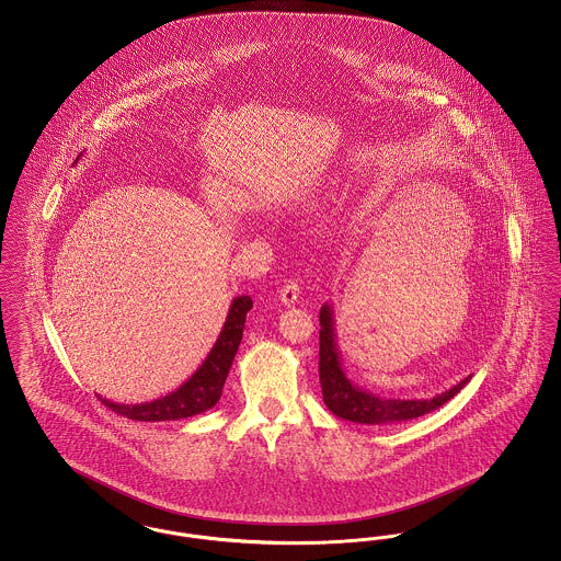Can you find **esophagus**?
Instances as JSON below:
<instances>
[{
    "mask_svg": "<svg viewBox=\"0 0 561 561\" xmlns=\"http://www.w3.org/2000/svg\"><path fill=\"white\" fill-rule=\"evenodd\" d=\"M298 296H300V286H298V282H294V279H290V282L279 290L282 302L288 305V307L298 300Z\"/></svg>",
    "mask_w": 561,
    "mask_h": 561,
    "instance_id": "1",
    "label": "esophagus"
}]
</instances>
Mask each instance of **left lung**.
Here are the masks:
<instances>
[{"instance_id":"left-lung-1","label":"left lung","mask_w":561,"mask_h":561,"mask_svg":"<svg viewBox=\"0 0 561 561\" xmlns=\"http://www.w3.org/2000/svg\"><path fill=\"white\" fill-rule=\"evenodd\" d=\"M320 385L323 403L332 414L339 419H345L351 423L362 425H387V423H401L410 419H419L437 408H442L446 401L471 380L467 376L453 389L431 398V400H389L378 398L370 391L359 389L347 378L341 364V351L336 347V330H334V311L330 305H323L320 309Z\"/></svg>"}]
</instances>
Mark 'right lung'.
I'll use <instances>...</instances> for the list:
<instances>
[{
    "mask_svg": "<svg viewBox=\"0 0 561 561\" xmlns=\"http://www.w3.org/2000/svg\"><path fill=\"white\" fill-rule=\"evenodd\" d=\"M80 160V158H78ZM252 309L250 296L233 298L225 325L214 343L213 351L202 362V366L195 374L187 378L176 391L163 396L160 400L147 401V403H115L99 396L113 412L145 423H160V421H179L188 419L195 414H202L218 403L222 396V387L227 380V374L231 370V364L236 359V353L240 348L241 334L245 325V316Z\"/></svg>",
    "mask_w": 561,
    "mask_h": 561,
    "instance_id": "right-lung-1",
    "label": "right lung"
}]
</instances>
